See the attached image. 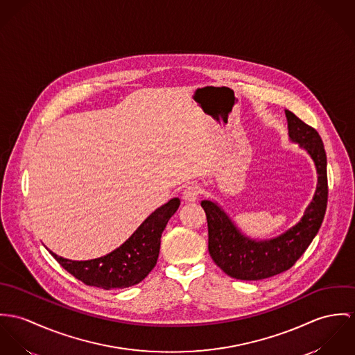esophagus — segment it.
Instances as JSON below:
<instances>
[{"instance_id": "obj_1", "label": "esophagus", "mask_w": 355, "mask_h": 355, "mask_svg": "<svg viewBox=\"0 0 355 355\" xmlns=\"http://www.w3.org/2000/svg\"><path fill=\"white\" fill-rule=\"evenodd\" d=\"M198 195H200L198 185H196V184H189L188 187H185V189L182 192V198L185 201H196Z\"/></svg>"}]
</instances>
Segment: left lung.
<instances>
[{"label":"left lung","instance_id":"8db88e82","mask_svg":"<svg viewBox=\"0 0 355 355\" xmlns=\"http://www.w3.org/2000/svg\"><path fill=\"white\" fill-rule=\"evenodd\" d=\"M290 140L313 159L318 174L312 202L302 219L284 234L268 241L243 236L229 215L214 201L202 200L208 223V250L214 263L227 275L239 280H261L291 268L313 241L322 223L327 201V155L315 128L286 110Z\"/></svg>","mask_w":355,"mask_h":355}]
</instances>
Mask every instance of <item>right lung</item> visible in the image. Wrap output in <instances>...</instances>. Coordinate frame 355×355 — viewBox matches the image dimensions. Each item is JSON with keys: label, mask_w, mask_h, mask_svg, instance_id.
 Masks as SVG:
<instances>
[{"label": "right lung", "mask_w": 355, "mask_h": 355, "mask_svg": "<svg viewBox=\"0 0 355 355\" xmlns=\"http://www.w3.org/2000/svg\"><path fill=\"white\" fill-rule=\"evenodd\" d=\"M180 202V198L174 197L159 207L119 248L103 257L73 261L50 253L64 270L87 286L105 290L135 286L157 266L160 236Z\"/></svg>", "instance_id": "1"}]
</instances>
